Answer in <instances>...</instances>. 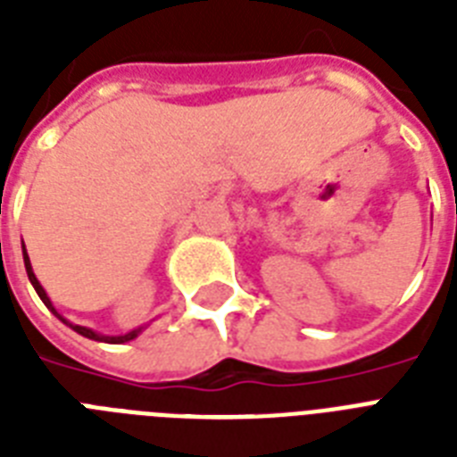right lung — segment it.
Here are the masks:
<instances>
[{
  "mask_svg": "<svg viewBox=\"0 0 457 457\" xmlns=\"http://www.w3.org/2000/svg\"><path fill=\"white\" fill-rule=\"evenodd\" d=\"M23 261H25V270H28V278H30V282H32V287H35V292H37V296L42 301H45V305L46 308H52V312L54 315H56V318H61L59 312L54 311V305H52V301H49V296H46L45 294V289H42V285H39L37 282V278H35V272H32V265H30V258H28V253H25V246H23ZM63 320V318H61ZM63 322H66V320H63ZM68 327H71V329H75V332L78 334H82V337H87V339H95V341H111V344H123V341H130V339H135V337H137V332H130V334H123V337H102V334H96V332H92V329H87V327H80V325H71V322H66Z\"/></svg>",
  "mask_w": 457,
  "mask_h": 457,
  "instance_id": "1",
  "label": "right lung"
}]
</instances>
